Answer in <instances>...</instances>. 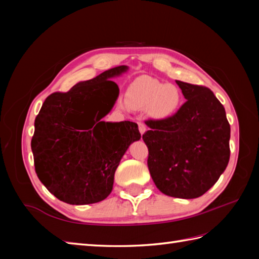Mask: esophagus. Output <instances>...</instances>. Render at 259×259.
<instances>
[{
  "label": "esophagus",
  "instance_id": "obj_1",
  "mask_svg": "<svg viewBox=\"0 0 259 259\" xmlns=\"http://www.w3.org/2000/svg\"><path fill=\"white\" fill-rule=\"evenodd\" d=\"M138 129H139V133L142 134V135H144L145 134V131H146V125L143 123V122H139L138 123Z\"/></svg>",
  "mask_w": 259,
  "mask_h": 259
}]
</instances>
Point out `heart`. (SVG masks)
Here are the masks:
<instances>
[{
    "label": "heart",
    "instance_id": "heart-1",
    "mask_svg": "<svg viewBox=\"0 0 259 259\" xmlns=\"http://www.w3.org/2000/svg\"><path fill=\"white\" fill-rule=\"evenodd\" d=\"M183 104L182 90L172 83L151 76H140L131 83L126 97H119L117 106L123 111H147L152 119L164 121L174 117Z\"/></svg>",
    "mask_w": 259,
    "mask_h": 259
}]
</instances>
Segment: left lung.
I'll return each mask as SVG.
<instances>
[{"mask_svg": "<svg viewBox=\"0 0 259 259\" xmlns=\"http://www.w3.org/2000/svg\"><path fill=\"white\" fill-rule=\"evenodd\" d=\"M186 103L169 120H148L143 135L153 182L165 195L195 199L211 188L230 160L225 108L208 88L176 81Z\"/></svg>", "mask_w": 259, "mask_h": 259, "instance_id": "left-lung-1", "label": "left lung"}]
</instances>
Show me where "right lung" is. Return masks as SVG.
I'll use <instances>...</instances> for the list:
<instances>
[{
  "label": "right lung",
  "instance_id": "add662e5",
  "mask_svg": "<svg viewBox=\"0 0 259 259\" xmlns=\"http://www.w3.org/2000/svg\"><path fill=\"white\" fill-rule=\"evenodd\" d=\"M128 71L117 66L67 93L48 97L35 119V171L51 194L69 204L97 203L113 190L114 174L130 144L140 139L135 122H105L119 87L111 81Z\"/></svg>",
  "mask_w": 259,
  "mask_h": 259
}]
</instances>
